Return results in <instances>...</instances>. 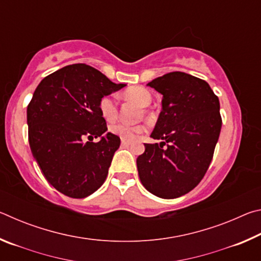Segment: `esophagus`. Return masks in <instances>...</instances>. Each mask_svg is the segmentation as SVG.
<instances>
[{
  "instance_id": "34e87169",
  "label": "esophagus",
  "mask_w": 261,
  "mask_h": 261,
  "mask_svg": "<svg viewBox=\"0 0 261 261\" xmlns=\"http://www.w3.org/2000/svg\"><path fill=\"white\" fill-rule=\"evenodd\" d=\"M121 143H122V145H124V146H129V145H131V141L125 140V139H122Z\"/></svg>"
}]
</instances>
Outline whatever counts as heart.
<instances>
[{
  "label": "heart",
  "instance_id": "1",
  "mask_svg": "<svg viewBox=\"0 0 261 261\" xmlns=\"http://www.w3.org/2000/svg\"><path fill=\"white\" fill-rule=\"evenodd\" d=\"M123 98L125 100H131L139 105L140 107H147L152 102V95L146 88L141 86H132L123 92ZM99 112L103 120L108 123H113L116 121L118 116V105L112 95H105L101 98L99 102ZM147 127L144 124L129 125L124 123H117L109 127L110 134L118 136L125 140H135L139 135L146 132Z\"/></svg>",
  "mask_w": 261,
  "mask_h": 261
}]
</instances>
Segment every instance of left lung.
I'll return each mask as SVG.
<instances>
[{"mask_svg": "<svg viewBox=\"0 0 261 261\" xmlns=\"http://www.w3.org/2000/svg\"><path fill=\"white\" fill-rule=\"evenodd\" d=\"M147 85L162 94V110L151 135L162 141L145 144L137 168L147 191L174 199L196 188L208 169L222 125L219 98L205 81L180 71Z\"/></svg>", "mask_w": 261, "mask_h": 261, "instance_id": "obj_1", "label": "left lung"}]
</instances>
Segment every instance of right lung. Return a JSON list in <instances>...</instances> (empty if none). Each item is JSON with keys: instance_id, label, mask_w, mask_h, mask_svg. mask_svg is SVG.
Masks as SVG:
<instances>
[{"instance_id": "obj_1", "label": "right lung", "mask_w": 261, "mask_h": 261, "mask_svg": "<svg viewBox=\"0 0 261 261\" xmlns=\"http://www.w3.org/2000/svg\"><path fill=\"white\" fill-rule=\"evenodd\" d=\"M124 86L79 63L50 73L35 88L28 106L29 143L41 173L57 191L85 198L103 184L121 139L107 132L99 102ZM98 136V143L85 141Z\"/></svg>"}]
</instances>
